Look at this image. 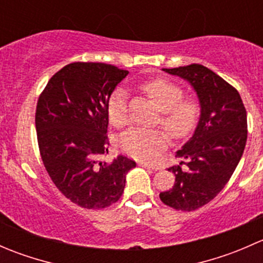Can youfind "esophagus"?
I'll use <instances>...</instances> for the list:
<instances>
[{
    "label": "esophagus",
    "instance_id": "1",
    "mask_svg": "<svg viewBox=\"0 0 263 263\" xmlns=\"http://www.w3.org/2000/svg\"><path fill=\"white\" fill-rule=\"evenodd\" d=\"M140 165L144 166V168H147V169H153V171H159V169H160V168H158V166H154V165H150V164H147V163H144V161H141V163H140Z\"/></svg>",
    "mask_w": 263,
    "mask_h": 263
}]
</instances>
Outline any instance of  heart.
<instances>
[{
	"label": "heart",
	"instance_id": "obj_1",
	"mask_svg": "<svg viewBox=\"0 0 263 263\" xmlns=\"http://www.w3.org/2000/svg\"><path fill=\"white\" fill-rule=\"evenodd\" d=\"M142 90L161 112L160 122L172 137L179 140L190 136L200 121L201 108L196 100L183 99V90L165 79H154L142 85ZM108 118L116 127H123L128 122L127 91L117 87L107 105ZM169 144V137L163 129H145L135 127L124 132L119 139V146L127 155L141 161L158 160Z\"/></svg>",
	"mask_w": 263,
	"mask_h": 263
}]
</instances>
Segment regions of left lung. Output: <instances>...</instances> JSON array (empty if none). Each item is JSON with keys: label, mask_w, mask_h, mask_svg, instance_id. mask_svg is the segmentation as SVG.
<instances>
[{"label": "left lung", "mask_w": 263, "mask_h": 263, "mask_svg": "<svg viewBox=\"0 0 263 263\" xmlns=\"http://www.w3.org/2000/svg\"><path fill=\"white\" fill-rule=\"evenodd\" d=\"M163 71L193 87L201 115L192 137L176 153L182 161L168 169L176 176L174 185L159 196L176 210L193 211L216 197L234 173L246 147V108L239 92L205 66L193 63Z\"/></svg>", "instance_id": "8db88e82"}]
</instances>
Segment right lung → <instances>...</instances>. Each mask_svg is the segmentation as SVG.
I'll use <instances>...</instances> for the list:
<instances>
[{
	"label": "right lung",
	"instance_id": "obj_1",
	"mask_svg": "<svg viewBox=\"0 0 263 263\" xmlns=\"http://www.w3.org/2000/svg\"><path fill=\"white\" fill-rule=\"evenodd\" d=\"M127 75L128 71L107 63H70L52 76L36 104L44 166L55 187L84 209L117 202L126 174L136 166L123 155L112 163L100 160L109 145L108 100Z\"/></svg>",
	"mask_w": 263,
	"mask_h": 263
}]
</instances>
